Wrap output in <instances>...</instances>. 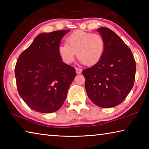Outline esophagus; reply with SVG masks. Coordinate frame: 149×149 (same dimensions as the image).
Masks as SVG:
<instances>
[{
  "label": "esophagus",
  "mask_w": 149,
  "mask_h": 149,
  "mask_svg": "<svg viewBox=\"0 0 149 149\" xmlns=\"http://www.w3.org/2000/svg\"><path fill=\"white\" fill-rule=\"evenodd\" d=\"M75 72H76L77 74H81V73L82 70H81V69H79V68H75Z\"/></svg>",
  "instance_id": "1"
}]
</instances>
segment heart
Listing matches in <instances>:
<instances>
[{"mask_svg":"<svg viewBox=\"0 0 149 149\" xmlns=\"http://www.w3.org/2000/svg\"><path fill=\"white\" fill-rule=\"evenodd\" d=\"M67 43H62L58 48L62 61L70 64L77 56L82 64L93 65L102 58L104 51V40L97 33L77 30L66 39Z\"/></svg>","mask_w":149,"mask_h":149,"instance_id":"obj_1","label":"heart"}]
</instances>
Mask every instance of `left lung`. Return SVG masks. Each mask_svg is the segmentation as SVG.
<instances>
[{
  "label": "left lung",
  "mask_w": 149,
  "mask_h": 149,
  "mask_svg": "<svg viewBox=\"0 0 149 149\" xmlns=\"http://www.w3.org/2000/svg\"><path fill=\"white\" fill-rule=\"evenodd\" d=\"M104 40L102 58L82 71L90 100L98 107L111 108L122 103L133 88L136 64L132 50L117 34L102 27L97 29Z\"/></svg>",
  "instance_id": "left-lung-1"
}]
</instances>
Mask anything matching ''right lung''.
<instances>
[{"mask_svg": "<svg viewBox=\"0 0 149 149\" xmlns=\"http://www.w3.org/2000/svg\"><path fill=\"white\" fill-rule=\"evenodd\" d=\"M69 31L40 33L17 60V91L36 112L51 113L59 110L76 75L74 68L63 62L58 52L60 41Z\"/></svg>", "mask_w": 149, "mask_h": 149, "instance_id": "obj_1", "label": "right lung"}]
</instances>
